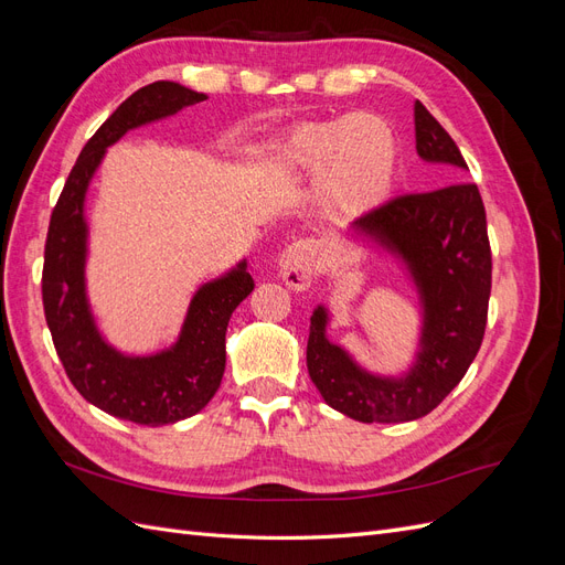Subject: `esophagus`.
Returning a JSON list of instances; mask_svg holds the SVG:
<instances>
[{
	"mask_svg": "<svg viewBox=\"0 0 565 565\" xmlns=\"http://www.w3.org/2000/svg\"><path fill=\"white\" fill-rule=\"evenodd\" d=\"M318 273V249L311 241H297L280 254V276L297 292L309 289Z\"/></svg>",
	"mask_w": 565,
	"mask_h": 565,
	"instance_id": "obj_1",
	"label": "esophagus"
}]
</instances>
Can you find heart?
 Listing matches in <instances>:
<instances>
[{"label":"heart","mask_w":565,"mask_h":565,"mask_svg":"<svg viewBox=\"0 0 565 565\" xmlns=\"http://www.w3.org/2000/svg\"><path fill=\"white\" fill-rule=\"evenodd\" d=\"M280 160L306 172L322 169L324 198L341 214L355 216L391 191L398 146L386 119L363 113L301 125L287 136Z\"/></svg>","instance_id":"heart-1"}]
</instances>
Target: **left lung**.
Instances as JSON below:
<instances>
[{"label":"left lung","mask_w":565,"mask_h":565,"mask_svg":"<svg viewBox=\"0 0 565 565\" xmlns=\"http://www.w3.org/2000/svg\"><path fill=\"white\" fill-rule=\"evenodd\" d=\"M415 139L419 158L452 167L455 179L469 169L450 134L419 100ZM353 228L396 252L419 289L424 328L417 363L401 380L361 370L324 337L328 313L318 306L306 365L324 403L351 419H419L461 382L486 334L492 254L481 193L471 181L405 193L353 221Z\"/></svg>","instance_id":"left-lung-1"}]
</instances>
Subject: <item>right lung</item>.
Here are the masks:
<instances>
[{"label":"right lung","mask_w":565,"mask_h":565,"mask_svg":"<svg viewBox=\"0 0 565 565\" xmlns=\"http://www.w3.org/2000/svg\"><path fill=\"white\" fill-rule=\"evenodd\" d=\"M204 98L164 79L134 92L82 148L49 221L42 301L67 380L98 409L143 426L193 417L212 401L226 367L231 313L252 292L254 280L247 264H237L228 276L198 289L172 349L148 358L119 353L98 334L84 289V195L108 146L134 127L156 122Z\"/></svg>","instance_id":"obj_1"}]
</instances>
